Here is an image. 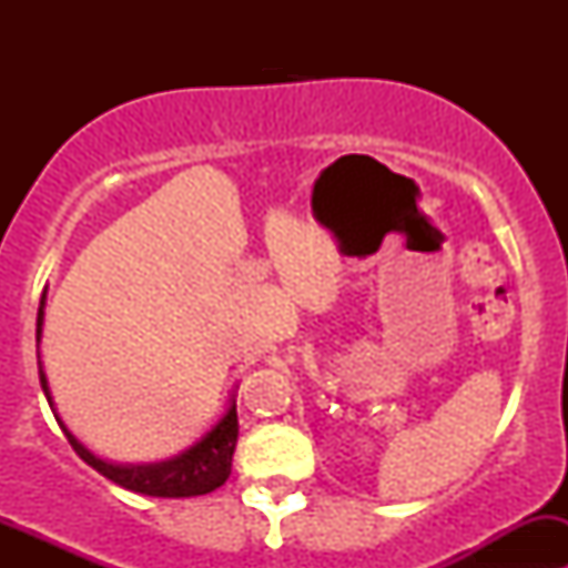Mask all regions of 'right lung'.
Wrapping results in <instances>:
<instances>
[{
    "instance_id": "obj_1",
    "label": "right lung",
    "mask_w": 568,
    "mask_h": 568,
    "mask_svg": "<svg viewBox=\"0 0 568 568\" xmlns=\"http://www.w3.org/2000/svg\"><path fill=\"white\" fill-rule=\"evenodd\" d=\"M43 305H45V291L43 300H40L38 307V329L36 337L40 343V329H43ZM38 371H40V387H43L45 398H49L51 406V395H49V385H45L43 368H40V352H38ZM62 426V423H60ZM68 443L71 448L77 450L79 459H84L95 473H101L104 478L112 480V484L123 486L129 491H140V495L148 497H194V495H209V491L220 489L222 484L231 475V462H233V450H236V439H239V417H236V404L227 406L225 417L205 434L200 443H194L192 448L183 450L181 456L175 459L162 462V464H140V467H120V464H109L99 456L90 454L65 426Z\"/></svg>"
}]
</instances>
